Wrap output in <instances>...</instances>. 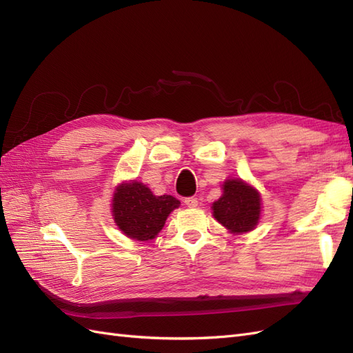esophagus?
<instances>
[{
  "label": "esophagus",
  "instance_id": "34e87169",
  "mask_svg": "<svg viewBox=\"0 0 353 353\" xmlns=\"http://www.w3.org/2000/svg\"><path fill=\"white\" fill-rule=\"evenodd\" d=\"M184 203H185L187 208H197L199 206V201H197L196 197H187L184 200Z\"/></svg>",
  "mask_w": 353,
  "mask_h": 353
}]
</instances>
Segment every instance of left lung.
Segmentation results:
<instances>
[{"label":"left lung","mask_w":353,"mask_h":353,"mask_svg":"<svg viewBox=\"0 0 353 353\" xmlns=\"http://www.w3.org/2000/svg\"><path fill=\"white\" fill-rule=\"evenodd\" d=\"M222 196L213 203V216L232 234L249 232L261 218V196L258 190L243 179H227Z\"/></svg>","instance_id":"obj_1"}]
</instances>
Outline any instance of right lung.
<instances>
[{"mask_svg":"<svg viewBox=\"0 0 353 353\" xmlns=\"http://www.w3.org/2000/svg\"><path fill=\"white\" fill-rule=\"evenodd\" d=\"M179 208L172 196H154L138 181L122 183L114 190L112 212L116 225L126 237L137 241L153 240L163 228L169 213Z\"/></svg>","mask_w":353,"mask_h":353,"instance_id":"obj_1","label":"right lung"}]
</instances>
